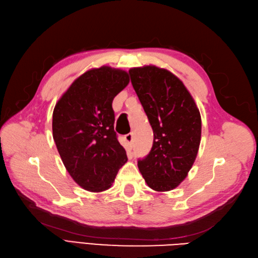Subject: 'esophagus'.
<instances>
[{
  "instance_id": "1",
  "label": "esophagus",
  "mask_w": 258,
  "mask_h": 258,
  "mask_svg": "<svg viewBox=\"0 0 258 258\" xmlns=\"http://www.w3.org/2000/svg\"><path fill=\"white\" fill-rule=\"evenodd\" d=\"M124 140H126L127 143L132 146V142H134V136H132V134H128L124 136Z\"/></svg>"
}]
</instances>
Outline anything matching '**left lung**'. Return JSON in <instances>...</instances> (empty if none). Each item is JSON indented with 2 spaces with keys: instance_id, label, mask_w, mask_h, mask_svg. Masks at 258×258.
Listing matches in <instances>:
<instances>
[{
  "instance_id": "8db88e82",
  "label": "left lung",
  "mask_w": 258,
  "mask_h": 258,
  "mask_svg": "<svg viewBox=\"0 0 258 258\" xmlns=\"http://www.w3.org/2000/svg\"><path fill=\"white\" fill-rule=\"evenodd\" d=\"M129 75L154 132L152 150L138 161L139 170L152 189L172 190L197 157L200 112L182 81L168 70L145 66L130 69Z\"/></svg>"
}]
</instances>
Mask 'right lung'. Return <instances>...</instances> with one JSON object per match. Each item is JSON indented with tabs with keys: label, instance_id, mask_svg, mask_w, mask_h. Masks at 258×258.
<instances>
[{
	"label": "right lung",
	"instance_id": "1",
	"mask_svg": "<svg viewBox=\"0 0 258 258\" xmlns=\"http://www.w3.org/2000/svg\"><path fill=\"white\" fill-rule=\"evenodd\" d=\"M129 84L126 71L91 69L76 79L52 113V137L69 174L84 189L110 188L127 154L114 131V98Z\"/></svg>",
	"mask_w": 258,
	"mask_h": 258
}]
</instances>
